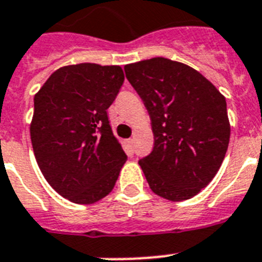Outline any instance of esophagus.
Listing matches in <instances>:
<instances>
[{"label":"esophagus","instance_id":"34e87169","mask_svg":"<svg viewBox=\"0 0 262 262\" xmlns=\"http://www.w3.org/2000/svg\"><path fill=\"white\" fill-rule=\"evenodd\" d=\"M126 142H127V145L130 146V148H133V144H135V140H133V138H129Z\"/></svg>","mask_w":262,"mask_h":262}]
</instances>
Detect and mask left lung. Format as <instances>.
<instances>
[{"label": "left lung", "mask_w": 262, "mask_h": 262, "mask_svg": "<svg viewBox=\"0 0 262 262\" xmlns=\"http://www.w3.org/2000/svg\"><path fill=\"white\" fill-rule=\"evenodd\" d=\"M127 81L144 101L155 135L141 166L156 194L192 199L219 172L228 150L226 101L193 68L156 57L125 67Z\"/></svg>", "instance_id": "8db88e82"}]
</instances>
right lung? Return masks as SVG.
<instances>
[{
	"label": "right lung",
	"mask_w": 262,
	"mask_h": 262,
	"mask_svg": "<svg viewBox=\"0 0 262 262\" xmlns=\"http://www.w3.org/2000/svg\"><path fill=\"white\" fill-rule=\"evenodd\" d=\"M124 80L116 65L78 63L56 70L34 96L33 150L46 181L63 199L93 204L117 181L127 156L106 111Z\"/></svg>",
	"instance_id": "1"
}]
</instances>
